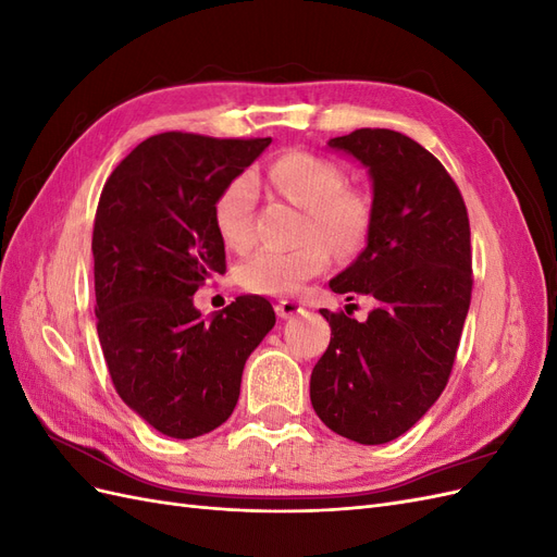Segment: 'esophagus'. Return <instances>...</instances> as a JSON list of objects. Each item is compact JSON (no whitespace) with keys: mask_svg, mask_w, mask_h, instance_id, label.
Segmentation results:
<instances>
[{"mask_svg":"<svg viewBox=\"0 0 557 557\" xmlns=\"http://www.w3.org/2000/svg\"><path fill=\"white\" fill-rule=\"evenodd\" d=\"M276 313H278V318H293V315L305 313V305H301V301L283 299V301H278V305H276Z\"/></svg>","mask_w":557,"mask_h":557,"instance_id":"esophagus-1","label":"esophagus"}]
</instances>
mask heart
I'll return each instance as SVG.
<instances>
[{
  "label": "heart",
  "mask_w": 557,
  "mask_h": 557,
  "mask_svg": "<svg viewBox=\"0 0 557 557\" xmlns=\"http://www.w3.org/2000/svg\"><path fill=\"white\" fill-rule=\"evenodd\" d=\"M267 181L274 188L307 209L305 237L299 248H262L242 264V285L260 295H293L309 278L325 272L330 262L329 244L339 256L356 252L372 223V205L364 193L344 188L342 166L307 150H290L269 164ZM252 207L256 181L248 174L232 178L218 195L213 218L221 239L244 250L252 242Z\"/></svg>",
  "instance_id": "obj_1"
}]
</instances>
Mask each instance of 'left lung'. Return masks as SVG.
Returning a JSON list of instances; mask_svg holds the SVG:
<instances>
[{
  "label": "left lung",
  "instance_id": "obj_1",
  "mask_svg": "<svg viewBox=\"0 0 557 557\" xmlns=\"http://www.w3.org/2000/svg\"><path fill=\"white\" fill-rule=\"evenodd\" d=\"M372 181V223L332 293L369 295L367 320L330 313L332 339L311 372L323 423L364 446L411 430L440 399L471 299L469 218L458 185L430 150L395 129L327 141Z\"/></svg>",
  "mask_w": 557,
  "mask_h": 557
}]
</instances>
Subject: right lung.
<instances>
[{
    "label": "right lung",
    "mask_w": 557,
    "mask_h": 557,
    "mask_svg": "<svg viewBox=\"0 0 557 557\" xmlns=\"http://www.w3.org/2000/svg\"><path fill=\"white\" fill-rule=\"evenodd\" d=\"M267 139L164 132L141 141L104 183L92 258L97 334L111 381L150 428L195 440L237 407L244 364L274 327L264 297L201 318L193 295L225 272L213 207Z\"/></svg>",
    "instance_id": "right-lung-1"
}]
</instances>
